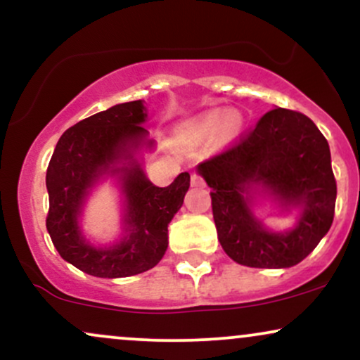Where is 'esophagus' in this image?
I'll return each instance as SVG.
<instances>
[{"label": "esophagus", "mask_w": 360, "mask_h": 360, "mask_svg": "<svg viewBox=\"0 0 360 360\" xmlns=\"http://www.w3.org/2000/svg\"><path fill=\"white\" fill-rule=\"evenodd\" d=\"M205 184H206L205 179L200 174H193L191 176V186H196V188H203Z\"/></svg>", "instance_id": "esophagus-1"}]
</instances>
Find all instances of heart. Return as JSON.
Here are the masks:
<instances>
[{
	"instance_id": "1",
	"label": "heart",
	"mask_w": 360,
	"mask_h": 360,
	"mask_svg": "<svg viewBox=\"0 0 360 360\" xmlns=\"http://www.w3.org/2000/svg\"><path fill=\"white\" fill-rule=\"evenodd\" d=\"M226 113L223 110H213L208 111V113L200 117L198 120H194L191 123V128L194 131H200V134H206V131H213L217 130L218 127L221 125L223 120H225Z\"/></svg>"
}]
</instances>
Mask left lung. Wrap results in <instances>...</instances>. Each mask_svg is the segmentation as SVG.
Instances as JSON below:
<instances>
[{
  "instance_id": "1",
  "label": "left lung",
  "mask_w": 360,
  "mask_h": 360,
  "mask_svg": "<svg viewBox=\"0 0 360 360\" xmlns=\"http://www.w3.org/2000/svg\"><path fill=\"white\" fill-rule=\"evenodd\" d=\"M212 188L218 240L230 259L259 269L301 262L333 221L337 181L330 147L307 115L286 108L267 111L249 134L198 166ZM264 185L283 204L301 205L299 225L269 233L248 208L250 185Z\"/></svg>"
}]
</instances>
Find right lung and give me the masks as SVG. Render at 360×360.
<instances>
[{"label":"right lung","mask_w":360,"mask_h":360,"mask_svg":"<svg viewBox=\"0 0 360 360\" xmlns=\"http://www.w3.org/2000/svg\"><path fill=\"white\" fill-rule=\"evenodd\" d=\"M142 101L122 103L81 120L62 134L47 167V230L60 257L96 278H127L159 264L167 249V225L183 206L189 174L181 172L167 188H157L139 164L112 169L124 172L127 198V237L110 250H98L82 238L77 217L90 184L111 164L130 159L147 130ZM152 143V142H150Z\"/></svg>","instance_id":"add662e5"}]
</instances>
